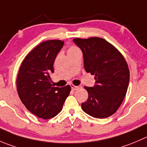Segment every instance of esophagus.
Returning a JSON list of instances; mask_svg holds the SVG:
<instances>
[{"instance_id":"1","label":"esophagus","mask_w":147,"mask_h":147,"mask_svg":"<svg viewBox=\"0 0 147 147\" xmlns=\"http://www.w3.org/2000/svg\"><path fill=\"white\" fill-rule=\"evenodd\" d=\"M71 88H72V90H76L79 89V88H81V86H75V85H71Z\"/></svg>"}]
</instances>
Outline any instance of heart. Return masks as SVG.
<instances>
[{"instance_id": "obj_1", "label": "heart", "mask_w": 147, "mask_h": 147, "mask_svg": "<svg viewBox=\"0 0 147 147\" xmlns=\"http://www.w3.org/2000/svg\"><path fill=\"white\" fill-rule=\"evenodd\" d=\"M79 50V49H78L77 47L75 46H71L67 50V54H70V53H72V52H77V51Z\"/></svg>"}]
</instances>
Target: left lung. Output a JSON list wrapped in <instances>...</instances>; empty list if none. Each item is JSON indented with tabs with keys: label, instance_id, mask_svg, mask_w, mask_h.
<instances>
[{
	"label": "left lung",
	"instance_id": "8db88e82",
	"mask_svg": "<svg viewBox=\"0 0 147 147\" xmlns=\"http://www.w3.org/2000/svg\"><path fill=\"white\" fill-rule=\"evenodd\" d=\"M74 42L83 54L87 72L95 75V85L85 86L88 98L81 104L84 112L105 119L116 112L126 96L129 69L122 54L111 44L99 37L75 38Z\"/></svg>",
	"mask_w": 147,
	"mask_h": 147
}]
</instances>
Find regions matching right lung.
<instances>
[{"mask_svg": "<svg viewBox=\"0 0 147 147\" xmlns=\"http://www.w3.org/2000/svg\"><path fill=\"white\" fill-rule=\"evenodd\" d=\"M63 45V41L57 39L42 42L26 56L18 70V96L26 108L41 119L57 116L71 90L69 85L54 87L50 78L55 58Z\"/></svg>", "mask_w": 147, "mask_h": 147, "instance_id": "obj_1", "label": "right lung"}]
</instances>
